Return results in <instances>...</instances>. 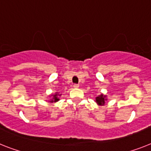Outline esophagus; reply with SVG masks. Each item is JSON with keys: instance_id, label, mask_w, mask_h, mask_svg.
Segmentation results:
<instances>
[{"instance_id": "obj_1", "label": "esophagus", "mask_w": 151, "mask_h": 151, "mask_svg": "<svg viewBox=\"0 0 151 151\" xmlns=\"http://www.w3.org/2000/svg\"><path fill=\"white\" fill-rule=\"evenodd\" d=\"M73 87L78 88V87H79V84H78V83H74V84H73Z\"/></svg>"}]
</instances>
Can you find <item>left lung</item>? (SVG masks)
I'll return each mask as SVG.
<instances>
[{"mask_svg":"<svg viewBox=\"0 0 151 151\" xmlns=\"http://www.w3.org/2000/svg\"><path fill=\"white\" fill-rule=\"evenodd\" d=\"M105 96H103L101 94V96H98V97H96V102L99 105H104L105 103Z\"/></svg>","mask_w":151,"mask_h":151,"instance_id":"8db88e82","label":"left lung"}]
</instances>
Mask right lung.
Instances as JSON below:
<instances>
[{"label": "right lung", "mask_w": 151, "mask_h": 151, "mask_svg": "<svg viewBox=\"0 0 151 151\" xmlns=\"http://www.w3.org/2000/svg\"><path fill=\"white\" fill-rule=\"evenodd\" d=\"M58 93H57V94H55V95H54V97H53V99L50 101V102H57L58 101H59V98L58 97Z\"/></svg>", "instance_id": "1"}]
</instances>
